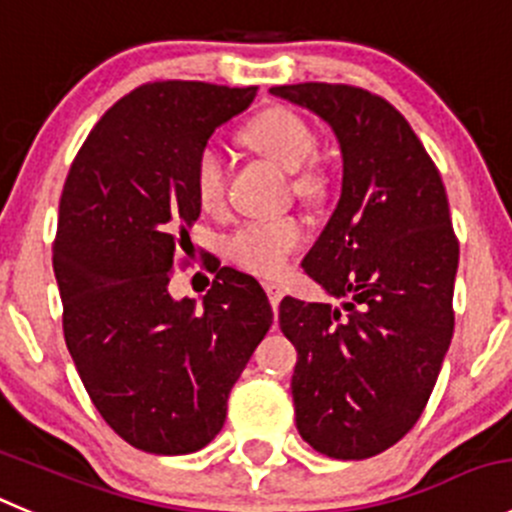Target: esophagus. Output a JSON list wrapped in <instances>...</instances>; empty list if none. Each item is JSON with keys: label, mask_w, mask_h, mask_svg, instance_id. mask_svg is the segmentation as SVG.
I'll list each match as a JSON object with an SVG mask.
<instances>
[{"label": "esophagus", "mask_w": 512, "mask_h": 512, "mask_svg": "<svg viewBox=\"0 0 512 512\" xmlns=\"http://www.w3.org/2000/svg\"><path fill=\"white\" fill-rule=\"evenodd\" d=\"M264 289H266V294H269L271 306H274V311H276V309H279L281 299H284V286L276 284V281H266Z\"/></svg>", "instance_id": "esophagus-1"}]
</instances>
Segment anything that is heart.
I'll return each instance as SVG.
<instances>
[{
  "mask_svg": "<svg viewBox=\"0 0 512 512\" xmlns=\"http://www.w3.org/2000/svg\"><path fill=\"white\" fill-rule=\"evenodd\" d=\"M243 138L251 148L276 160L286 170H294L291 186L299 196L314 198L321 191L319 170L306 160L316 150L314 130L304 118L286 110L269 107L243 128ZM193 193L206 211H216L226 198V160L216 145H206L193 165ZM306 238L304 223L296 216H274L246 221L228 238V256L253 274L276 276L289 266L291 256Z\"/></svg>",
  "mask_w": 512,
  "mask_h": 512,
  "instance_id": "b5f03b06",
  "label": "heart"
}]
</instances>
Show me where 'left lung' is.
<instances>
[{
  "label": "left lung",
  "mask_w": 512,
  "mask_h": 512,
  "mask_svg": "<svg viewBox=\"0 0 512 512\" xmlns=\"http://www.w3.org/2000/svg\"><path fill=\"white\" fill-rule=\"evenodd\" d=\"M271 95L337 133L342 198L304 271L344 309L286 296L281 332L299 352L296 427L316 452L364 460L417 425L455 329L460 243L445 186L397 107L354 85L299 82Z\"/></svg>",
  "instance_id": "1"
}]
</instances>
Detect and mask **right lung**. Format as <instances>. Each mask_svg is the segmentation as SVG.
Here are the masks:
<instances>
[{"label":"right lung","mask_w":512,"mask_h":512,"mask_svg":"<svg viewBox=\"0 0 512 512\" xmlns=\"http://www.w3.org/2000/svg\"><path fill=\"white\" fill-rule=\"evenodd\" d=\"M259 87L155 80L120 97L67 173L52 264L62 332L102 420L153 455L206 447L274 311L253 276L216 269L203 306L168 284L201 216L193 165Z\"/></svg>","instance_id":"right-lung-1"}]
</instances>
